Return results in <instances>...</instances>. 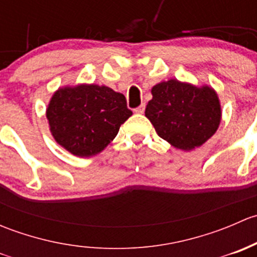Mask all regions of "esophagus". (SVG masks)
<instances>
[{"label": "esophagus", "mask_w": 257, "mask_h": 257, "mask_svg": "<svg viewBox=\"0 0 257 257\" xmlns=\"http://www.w3.org/2000/svg\"><path fill=\"white\" fill-rule=\"evenodd\" d=\"M144 110H145V104L143 103V104L139 105L138 108H136V109H134V112H136L137 114H143Z\"/></svg>", "instance_id": "34e87169"}]
</instances>
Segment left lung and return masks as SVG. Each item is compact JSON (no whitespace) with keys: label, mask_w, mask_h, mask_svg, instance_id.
I'll return each instance as SVG.
<instances>
[{"label":"left lung","mask_w":257,"mask_h":257,"mask_svg":"<svg viewBox=\"0 0 257 257\" xmlns=\"http://www.w3.org/2000/svg\"><path fill=\"white\" fill-rule=\"evenodd\" d=\"M145 116L160 138L180 150H193L209 141L221 121V104L210 85H194L178 79L152 88Z\"/></svg>","instance_id":"obj_1"}]
</instances>
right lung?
I'll return each mask as SVG.
<instances>
[{
	"instance_id": "obj_1",
	"label": "right lung",
	"mask_w": 257,
	"mask_h": 257,
	"mask_svg": "<svg viewBox=\"0 0 257 257\" xmlns=\"http://www.w3.org/2000/svg\"><path fill=\"white\" fill-rule=\"evenodd\" d=\"M132 114L121 93L93 83L58 88L46 109L54 141L80 158L104 150Z\"/></svg>"
}]
</instances>
